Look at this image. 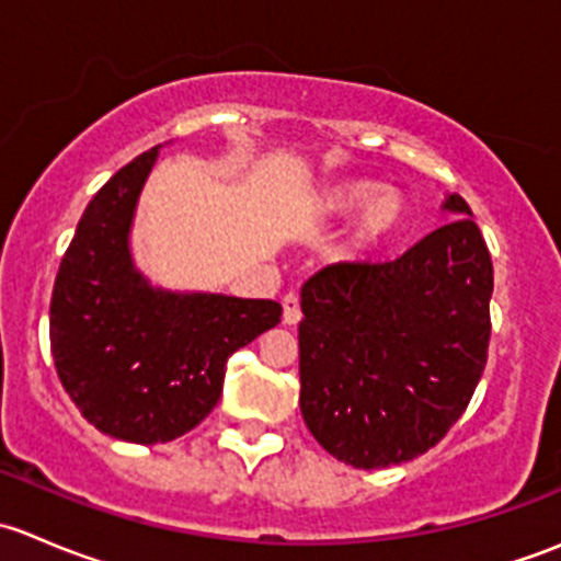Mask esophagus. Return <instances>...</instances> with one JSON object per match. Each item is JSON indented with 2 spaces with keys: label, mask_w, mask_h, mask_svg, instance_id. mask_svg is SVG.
I'll return each mask as SVG.
<instances>
[{
  "label": "esophagus",
  "mask_w": 561,
  "mask_h": 561,
  "mask_svg": "<svg viewBox=\"0 0 561 561\" xmlns=\"http://www.w3.org/2000/svg\"><path fill=\"white\" fill-rule=\"evenodd\" d=\"M282 320H285V325H298L301 322V301L293 293L282 301Z\"/></svg>",
  "instance_id": "obj_1"
}]
</instances>
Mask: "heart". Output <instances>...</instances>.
I'll return each mask as SVG.
<instances>
[{
	"label": "heart",
	"mask_w": 561,
	"mask_h": 561,
	"mask_svg": "<svg viewBox=\"0 0 561 561\" xmlns=\"http://www.w3.org/2000/svg\"><path fill=\"white\" fill-rule=\"evenodd\" d=\"M353 211L360 214L350 233V249L360 252L386 239L399 225L401 197L396 192H377V184H369V181H344V184L328 186L314 201L317 217L333 219L347 217Z\"/></svg>",
	"instance_id": "b5f03b06"
}]
</instances>
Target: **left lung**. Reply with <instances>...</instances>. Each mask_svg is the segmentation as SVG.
Here are the masks:
<instances>
[{"mask_svg": "<svg viewBox=\"0 0 561 561\" xmlns=\"http://www.w3.org/2000/svg\"><path fill=\"white\" fill-rule=\"evenodd\" d=\"M388 263H333L301 287V415L355 469L412 461L463 415L489 358L494 265L472 208Z\"/></svg>", "mask_w": 561, "mask_h": 561, "instance_id": "obj_1", "label": "left lung"}]
</instances>
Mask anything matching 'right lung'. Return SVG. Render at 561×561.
I'll list each match as a JSON object with an SVG mask.
<instances>
[{
    "label": "right lung",
    "instance_id": "add662e5",
    "mask_svg": "<svg viewBox=\"0 0 561 561\" xmlns=\"http://www.w3.org/2000/svg\"><path fill=\"white\" fill-rule=\"evenodd\" d=\"M157 154L135 157L92 197L50 296L61 386L94 428L135 445L195 428L222 396L230 355L282 317L276 301L171 293L135 268L129 228Z\"/></svg>",
    "mask_w": 561,
    "mask_h": 561
}]
</instances>
